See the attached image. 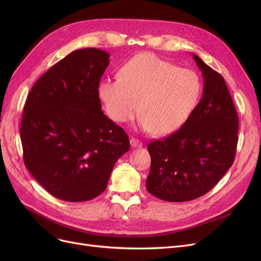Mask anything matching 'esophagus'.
Masks as SVG:
<instances>
[{
	"mask_svg": "<svg viewBox=\"0 0 261 261\" xmlns=\"http://www.w3.org/2000/svg\"><path fill=\"white\" fill-rule=\"evenodd\" d=\"M130 144H131V146H132L133 148H135V147H142V146H143V143H142L140 140L134 139V138H132V139L130 140Z\"/></svg>",
	"mask_w": 261,
	"mask_h": 261,
	"instance_id": "1",
	"label": "esophagus"
}]
</instances>
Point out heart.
Here are the masks:
<instances>
[{
  "mask_svg": "<svg viewBox=\"0 0 261 261\" xmlns=\"http://www.w3.org/2000/svg\"><path fill=\"white\" fill-rule=\"evenodd\" d=\"M119 76L105 79L98 86L107 115L123 123L141 112V129L156 135L179 130L194 112L202 92L194 71L179 68L152 54L131 58L120 68Z\"/></svg>",
  "mask_w": 261,
  "mask_h": 261,
  "instance_id": "heart-1",
  "label": "heart"
}]
</instances>
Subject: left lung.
I'll return each instance as SVG.
<instances>
[{"label":"left lung","mask_w":261,"mask_h":261,"mask_svg":"<svg viewBox=\"0 0 261 261\" xmlns=\"http://www.w3.org/2000/svg\"><path fill=\"white\" fill-rule=\"evenodd\" d=\"M193 58L204 80L200 102L179 130L148 145L147 190L168 202L208 193L232 165L237 148L238 115L225 81L197 55Z\"/></svg>","instance_id":"8db88e82"}]
</instances>
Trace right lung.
<instances>
[{
  "instance_id": "add662e5",
  "label": "right lung",
  "mask_w": 261,
  "mask_h": 261,
  "mask_svg": "<svg viewBox=\"0 0 261 261\" xmlns=\"http://www.w3.org/2000/svg\"><path fill=\"white\" fill-rule=\"evenodd\" d=\"M109 58L94 47L74 50L41 76L27 96L20 130L24 164L63 201L99 196L130 148L126 132L100 109L97 91Z\"/></svg>"
}]
</instances>
